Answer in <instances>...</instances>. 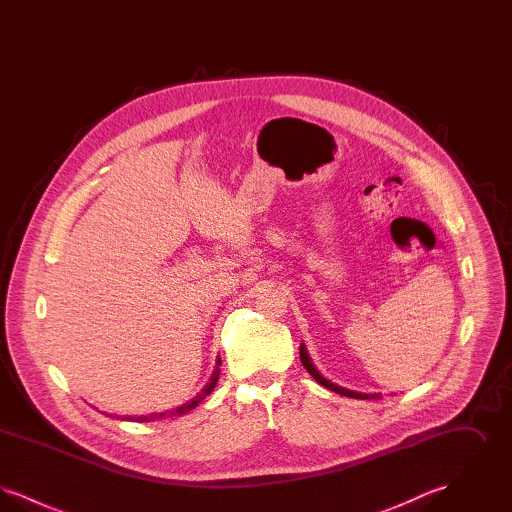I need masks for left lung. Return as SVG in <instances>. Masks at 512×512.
<instances>
[{"instance_id":"left-lung-1","label":"left lung","mask_w":512,"mask_h":512,"mask_svg":"<svg viewBox=\"0 0 512 512\" xmlns=\"http://www.w3.org/2000/svg\"><path fill=\"white\" fill-rule=\"evenodd\" d=\"M299 357H301L303 366L307 368V372L317 380L318 384H322V386L328 388V390L336 391V393L345 395V397H353V399H378V397H380V393H359V391L345 390V388H341L338 384H332V382L326 380L324 376H320V372H318L317 368L311 363V359H309V353H307L305 345L299 347Z\"/></svg>"}]
</instances>
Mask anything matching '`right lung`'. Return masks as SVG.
I'll return each instance as SVG.
<instances>
[{"mask_svg":"<svg viewBox=\"0 0 512 512\" xmlns=\"http://www.w3.org/2000/svg\"><path fill=\"white\" fill-rule=\"evenodd\" d=\"M217 365L220 366V359L217 361ZM219 366H215V372H213V376H211V380L207 382V386L203 388V390L199 391L197 395H195L192 401H188V403H184L182 407H176L174 411H169V413H155L149 414V416H126L124 420H136V422H151V420H157V418H169V416H182V414L190 413L192 409H195L211 391L215 390V386H217V380H219L220 368ZM117 418H121V416H117Z\"/></svg>","mask_w":512,"mask_h":512,"instance_id":"add662e5","label":"right lung"}]
</instances>
